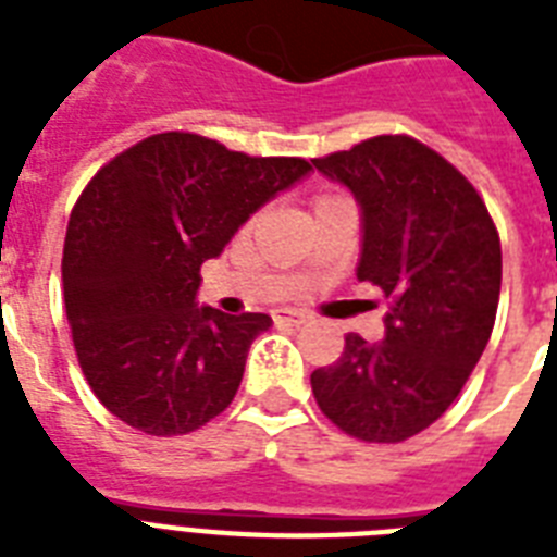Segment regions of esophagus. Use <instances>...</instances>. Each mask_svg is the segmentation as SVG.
Segmentation results:
<instances>
[{"instance_id": "1", "label": "esophagus", "mask_w": 557, "mask_h": 557, "mask_svg": "<svg viewBox=\"0 0 557 557\" xmlns=\"http://www.w3.org/2000/svg\"><path fill=\"white\" fill-rule=\"evenodd\" d=\"M304 321V314L297 312H274V323H277V326H300Z\"/></svg>"}]
</instances>
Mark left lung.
<instances>
[{"mask_svg": "<svg viewBox=\"0 0 557 557\" xmlns=\"http://www.w3.org/2000/svg\"><path fill=\"white\" fill-rule=\"evenodd\" d=\"M312 164L352 193L356 277L389 297L384 338L347 335L344 356L312 372V393L349 436L410 440L448 410L492 338L500 239L471 182L407 135H379Z\"/></svg>", "mask_w": 557, "mask_h": 557, "instance_id": "obj_1", "label": "left lung"}]
</instances>
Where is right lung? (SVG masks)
<instances>
[{
	"mask_svg": "<svg viewBox=\"0 0 557 557\" xmlns=\"http://www.w3.org/2000/svg\"><path fill=\"white\" fill-rule=\"evenodd\" d=\"M309 173L304 159H251L190 133L144 138L98 170L69 219L63 297L83 375L109 413L182 436L234 401L271 318L199 306V269Z\"/></svg>",
	"mask_w": 557,
	"mask_h": 557,
	"instance_id": "1",
	"label": "right lung"
}]
</instances>
